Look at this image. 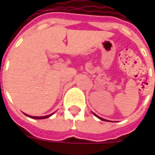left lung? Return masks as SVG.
<instances>
[{"label": "left lung", "instance_id": "left-lung-1", "mask_svg": "<svg viewBox=\"0 0 155 155\" xmlns=\"http://www.w3.org/2000/svg\"><path fill=\"white\" fill-rule=\"evenodd\" d=\"M94 116H97V117H98V119H100V120H103V121H108V120H105V119H102V118H101V117H99V116H97V115H96V114H94Z\"/></svg>", "mask_w": 155, "mask_h": 155}]
</instances>
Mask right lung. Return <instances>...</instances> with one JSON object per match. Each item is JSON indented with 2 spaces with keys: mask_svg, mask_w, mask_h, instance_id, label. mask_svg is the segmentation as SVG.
I'll return each instance as SVG.
<instances>
[{
  "mask_svg": "<svg viewBox=\"0 0 155 155\" xmlns=\"http://www.w3.org/2000/svg\"><path fill=\"white\" fill-rule=\"evenodd\" d=\"M27 116H28V117H30V118H32V119H36V120H40V119H46L48 118V117H50V116H52L53 114H50L49 115V116H28V115L25 114Z\"/></svg>",
  "mask_w": 155,
  "mask_h": 155,
  "instance_id": "1",
  "label": "right lung"
}]
</instances>
